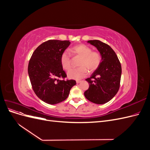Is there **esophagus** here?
<instances>
[{"label":"esophagus","instance_id":"1","mask_svg":"<svg viewBox=\"0 0 150 150\" xmlns=\"http://www.w3.org/2000/svg\"><path fill=\"white\" fill-rule=\"evenodd\" d=\"M81 82V81H80V80H76V83L77 84H79V83H80Z\"/></svg>","mask_w":150,"mask_h":150}]
</instances>
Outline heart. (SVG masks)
Listing matches in <instances>:
<instances>
[{"instance_id":"heart-1","label":"heart","mask_w":150,"mask_h":150,"mask_svg":"<svg viewBox=\"0 0 150 150\" xmlns=\"http://www.w3.org/2000/svg\"><path fill=\"white\" fill-rule=\"evenodd\" d=\"M71 51L74 57H80L78 66L75 69H71L67 72L68 78L75 80L82 79L87 76L88 70L93 72L99 67L101 62V56L98 52H93L91 48L85 44H79L72 47ZM61 64L63 69L69 70L71 66L70 54L63 52L60 57Z\"/></svg>"}]
</instances>
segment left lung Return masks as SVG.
<instances>
[{
	"label": "left lung",
	"mask_w": 150,
	"mask_h": 150,
	"mask_svg": "<svg viewBox=\"0 0 150 150\" xmlns=\"http://www.w3.org/2000/svg\"><path fill=\"white\" fill-rule=\"evenodd\" d=\"M88 43L96 47L101 56L99 67L86 79L89 87L84 92L91 102L103 104L110 101L120 88L121 66L115 52L109 45L99 40H90Z\"/></svg>",
	"instance_id": "obj_1"
}]
</instances>
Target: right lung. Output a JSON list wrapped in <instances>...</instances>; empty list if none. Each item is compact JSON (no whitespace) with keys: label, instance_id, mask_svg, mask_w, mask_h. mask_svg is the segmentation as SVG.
I'll use <instances>...</instances> for the list:
<instances>
[{"label":"right lung","instance_id":"add662e5","mask_svg":"<svg viewBox=\"0 0 150 150\" xmlns=\"http://www.w3.org/2000/svg\"><path fill=\"white\" fill-rule=\"evenodd\" d=\"M69 40H49L38 46L28 65V74L37 96L49 104L59 103L69 96L76 84L74 80H62L66 74L61 64V55L69 47Z\"/></svg>","mask_w":150,"mask_h":150}]
</instances>
